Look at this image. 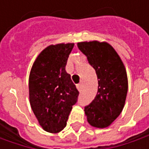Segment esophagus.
<instances>
[{
  "mask_svg": "<svg viewBox=\"0 0 149 149\" xmlns=\"http://www.w3.org/2000/svg\"><path fill=\"white\" fill-rule=\"evenodd\" d=\"M77 89L79 92H81L82 89H83V84H77Z\"/></svg>",
  "mask_w": 149,
  "mask_h": 149,
  "instance_id": "obj_1",
  "label": "esophagus"
}]
</instances>
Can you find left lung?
Returning <instances> with one entry per match:
<instances>
[{
  "mask_svg": "<svg viewBox=\"0 0 149 149\" xmlns=\"http://www.w3.org/2000/svg\"><path fill=\"white\" fill-rule=\"evenodd\" d=\"M86 55L98 78V92L84 107L88 123L95 128L109 127L121 113L128 92L126 70L115 49L107 42L84 41L77 44Z\"/></svg>",
  "mask_w": 149,
  "mask_h": 149,
  "instance_id": "obj_1",
  "label": "left lung"
}]
</instances>
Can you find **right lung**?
I'll return each instance as SVG.
<instances>
[{"instance_id": "right-lung-1", "label": "right lung", "mask_w": 149, "mask_h": 149, "mask_svg": "<svg viewBox=\"0 0 149 149\" xmlns=\"http://www.w3.org/2000/svg\"><path fill=\"white\" fill-rule=\"evenodd\" d=\"M74 43L50 45L35 60L29 77L30 104L42 129L56 134L65 128L79 91L65 71Z\"/></svg>"}]
</instances>
